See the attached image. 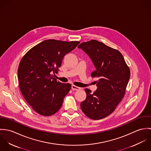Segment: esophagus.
Returning a JSON list of instances; mask_svg holds the SVG:
<instances>
[{"mask_svg":"<svg viewBox=\"0 0 151 151\" xmlns=\"http://www.w3.org/2000/svg\"><path fill=\"white\" fill-rule=\"evenodd\" d=\"M71 89H72L73 90H74V91H78V90L80 89V88L78 87V86H76L73 85V86H71Z\"/></svg>","mask_w":151,"mask_h":151,"instance_id":"1","label":"esophagus"}]
</instances>
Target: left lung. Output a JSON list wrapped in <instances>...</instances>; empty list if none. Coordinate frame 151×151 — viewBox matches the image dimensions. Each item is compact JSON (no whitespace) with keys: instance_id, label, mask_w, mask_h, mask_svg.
Segmentation results:
<instances>
[{"instance_id":"8db88e82","label":"left lung","mask_w":151,"mask_h":151,"mask_svg":"<svg viewBox=\"0 0 151 151\" xmlns=\"http://www.w3.org/2000/svg\"><path fill=\"white\" fill-rule=\"evenodd\" d=\"M91 59L96 70L97 89L91 93L86 88V99L81 103L84 113L93 120H100L114 111L124 97L130 71L122 53L102 42L91 40L78 46Z\"/></svg>"}]
</instances>
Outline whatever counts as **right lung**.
Instances as JSON below:
<instances>
[{"mask_svg": "<svg viewBox=\"0 0 151 151\" xmlns=\"http://www.w3.org/2000/svg\"><path fill=\"white\" fill-rule=\"evenodd\" d=\"M79 43L45 40L22 58L17 72L20 89L27 102L40 114L51 116L61 108L71 86L57 81L52 74L58 73L65 55Z\"/></svg>", "mask_w": 151, "mask_h": 151, "instance_id": "obj_1", "label": "right lung"}]
</instances>
